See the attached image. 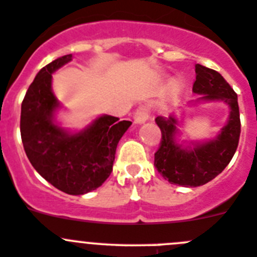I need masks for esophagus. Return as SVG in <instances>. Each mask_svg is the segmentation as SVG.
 Returning a JSON list of instances; mask_svg holds the SVG:
<instances>
[{
    "instance_id": "obj_1",
    "label": "esophagus",
    "mask_w": 257,
    "mask_h": 257,
    "mask_svg": "<svg viewBox=\"0 0 257 257\" xmlns=\"http://www.w3.org/2000/svg\"><path fill=\"white\" fill-rule=\"evenodd\" d=\"M133 117H135V122H137V124H142V122L146 121L150 117V108H149V106L142 104V106L138 107Z\"/></svg>"
}]
</instances>
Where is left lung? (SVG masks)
Listing matches in <instances>:
<instances>
[{
	"label": "left lung",
	"mask_w": 257,
	"mask_h": 257,
	"mask_svg": "<svg viewBox=\"0 0 257 257\" xmlns=\"http://www.w3.org/2000/svg\"><path fill=\"white\" fill-rule=\"evenodd\" d=\"M193 91L200 101H224L230 108L226 125L221 133L204 144L184 147L176 142L177 119L158 116L156 124L162 131V140L155 153L154 166L169 184L185 187L204 185L220 175L235 154L240 136L238 97L226 80L217 71L202 64L195 66Z\"/></svg>",
	"instance_id": "left-lung-1"
}]
</instances>
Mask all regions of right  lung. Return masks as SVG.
<instances>
[{
  "instance_id": "add662e5",
  "label": "right lung",
  "mask_w": 257,
  "mask_h": 257,
  "mask_svg": "<svg viewBox=\"0 0 257 257\" xmlns=\"http://www.w3.org/2000/svg\"><path fill=\"white\" fill-rule=\"evenodd\" d=\"M71 59L72 54L63 55L36 75L22 102L21 135L27 158L40 176L58 190L82 195L111 175L116 147L132 122L103 115L77 133L58 125L54 112L59 103L51 90V73Z\"/></svg>"
}]
</instances>
